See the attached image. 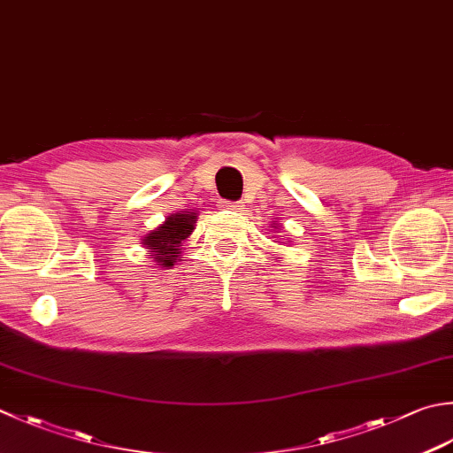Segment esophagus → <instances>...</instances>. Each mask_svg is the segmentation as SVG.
Returning <instances> with one entry per match:
<instances>
[{
    "mask_svg": "<svg viewBox=\"0 0 453 453\" xmlns=\"http://www.w3.org/2000/svg\"><path fill=\"white\" fill-rule=\"evenodd\" d=\"M219 206L224 210H232V211H242L243 210V202H232V200H221Z\"/></svg>",
    "mask_w": 453,
    "mask_h": 453,
    "instance_id": "esophagus-1",
    "label": "esophagus"
}]
</instances>
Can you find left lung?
<instances>
[{"label": "left lung", "mask_w": 453, "mask_h": 453, "mask_svg": "<svg viewBox=\"0 0 453 453\" xmlns=\"http://www.w3.org/2000/svg\"><path fill=\"white\" fill-rule=\"evenodd\" d=\"M273 227H274V229H279L280 226H277V224H273ZM287 243H288V242H287Z\"/></svg>", "instance_id": "1"}]
</instances>
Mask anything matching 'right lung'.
Wrapping results in <instances>:
<instances>
[{
    "label": "right lung",
    "mask_w": 453,
    "mask_h": 453,
    "mask_svg": "<svg viewBox=\"0 0 453 453\" xmlns=\"http://www.w3.org/2000/svg\"><path fill=\"white\" fill-rule=\"evenodd\" d=\"M198 221V211H176L166 216L161 226L143 237V247L149 250V259L161 269H171L182 261L180 247Z\"/></svg>",
    "instance_id": "1"
}]
</instances>
